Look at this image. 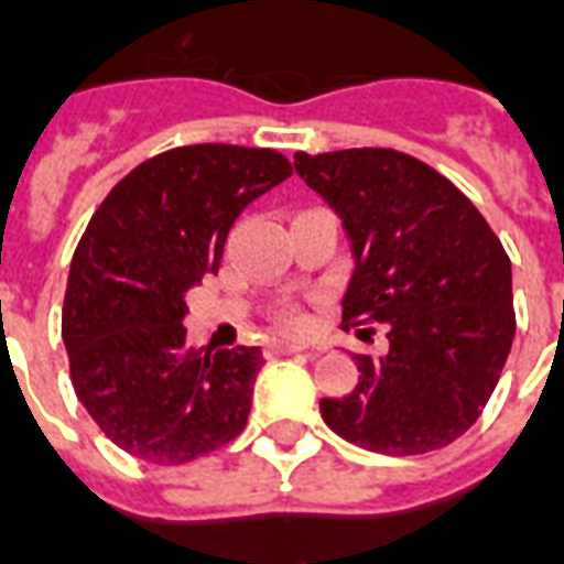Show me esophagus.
I'll use <instances>...</instances> for the list:
<instances>
[{"label":"esophagus","mask_w":564,"mask_h":564,"mask_svg":"<svg viewBox=\"0 0 564 564\" xmlns=\"http://www.w3.org/2000/svg\"><path fill=\"white\" fill-rule=\"evenodd\" d=\"M306 345H294V341H273V345L267 347V357L276 359V357H291V354H303Z\"/></svg>","instance_id":"esophagus-1"}]
</instances>
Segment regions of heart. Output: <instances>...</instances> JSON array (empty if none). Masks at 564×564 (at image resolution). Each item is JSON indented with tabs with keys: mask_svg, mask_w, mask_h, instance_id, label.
<instances>
[{
	"mask_svg": "<svg viewBox=\"0 0 564 564\" xmlns=\"http://www.w3.org/2000/svg\"><path fill=\"white\" fill-rule=\"evenodd\" d=\"M276 324L279 329H285V333H303V329H306V315H303L297 306H285L279 308Z\"/></svg>",
	"mask_w": 564,
	"mask_h": 564,
	"instance_id": "obj_1",
	"label": "heart"
}]
</instances>
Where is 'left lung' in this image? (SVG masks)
<instances>
[{
	"label": "left lung",
	"instance_id": "8db88e82",
	"mask_svg": "<svg viewBox=\"0 0 564 564\" xmlns=\"http://www.w3.org/2000/svg\"><path fill=\"white\" fill-rule=\"evenodd\" d=\"M354 252L347 324H387V357L359 354V383L321 398L338 437L380 455H425L467 431L514 341L511 261L458 186L392 148L294 154Z\"/></svg>",
	"mask_w": 564,
	"mask_h": 564
}]
</instances>
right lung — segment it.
<instances>
[{"label": "right lung", "mask_w": 564, "mask_h": 564, "mask_svg": "<svg viewBox=\"0 0 564 564\" xmlns=\"http://www.w3.org/2000/svg\"><path fill=\"white\" fill-rule=\"evenodd\" d=\"M291 175L273 148L184 145L121 177L70 261L62 338L76 398L118 448L186 464L247 427L258 347L186 341V291L217 273L228 228Z\"/></svg>", "instance_id": "1"}]
</instances>
